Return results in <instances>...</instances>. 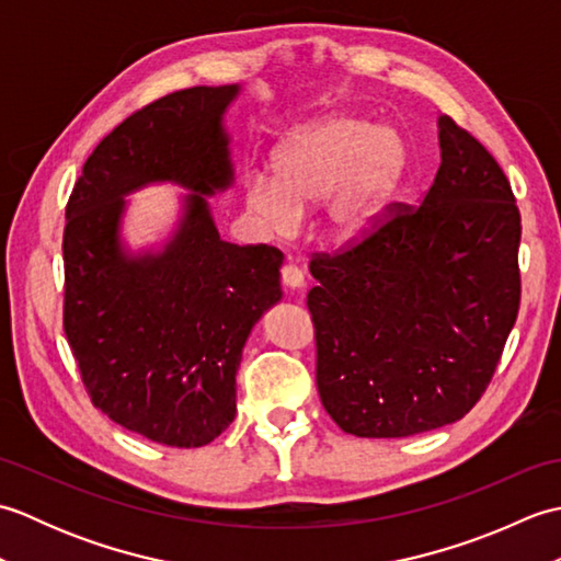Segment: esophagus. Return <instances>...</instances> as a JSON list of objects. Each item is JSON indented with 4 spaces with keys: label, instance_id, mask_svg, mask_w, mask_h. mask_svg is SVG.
I'll return each instance as SVG.
<instances>
[{
    "label": "esophagus",
    "instance_id": "34e87169",
    "mask_svg": "<svg viewBox=\"0 0 561 561\" xmlns=\"http://www.w3.org/2000/svg\"><path fill=\"white\" fill-rule=\"evenodd\" d=\"M282 284L289 289H304V284H306L304 272L296 265H284L282 267Z\"/></svg>",
    "mask_w": 561,
    "mask_h": 561
}]
</instances>
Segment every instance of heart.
Returning <instances> with one entry per match:
<instances>
[{"label":"heart","instance_id":"obj_1","mask_svg":"<svg viewBox=\"0 0 561 561\" xmlns=\"http://www.w3.org/2000/svg\"><path fill=\"white\" fill-rule=\"evenodd\" d=\"M408 169V151L396 133L335 115L291 135L274 149L272 171L243 178V202L272 233H289L308 207L328 205L337 241H356L374 229L396 197Z\"/></svg>","mask_w":561,"mask_h":561}]
</instances>
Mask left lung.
I'll return each instance as SVG.
<instances>
[{
  "instance_id": "obj_1",
  "label": "left lung",
  "mask_w": 561,
  "mask_h": 561,
  "mask_svg": "<svg viewBox=\"0 0 561 561\" xmlns=\"http://www.w3.org/2000/svg\"><path fill=\"white\" fill-rule=\"evenodd\" d=\"M420 207L318 253L308 291L320 402L342 432L402 438L462 420L490 386L520 306V211L502 165L438 117Z\"/></svg>"
}]
</instances>
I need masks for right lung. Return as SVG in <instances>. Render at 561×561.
I'll return each instance as SVG.
<instances>
[{
	"label": "right lung",
	"instance_id": "obj_1",
	"mask_svg": "<svg viewBox=\"0 0 561 561\" xmlns=\"http://www.w3.org/2000/svg\"><path fill=\"white\" fill-rule=\"evenodd\" d=\"M231 87L173 91L117 125L67 202L65 335L93 408L149 440L199 448L236 416L250 330L282 299L284 255L221 241L207 195L233 183L221 117ZM149 182L191 190L159 254L129 256L122 197Z\"/></svg>",
	"mask_w": 561,
	"mask_h": 561
}]
</instances>
